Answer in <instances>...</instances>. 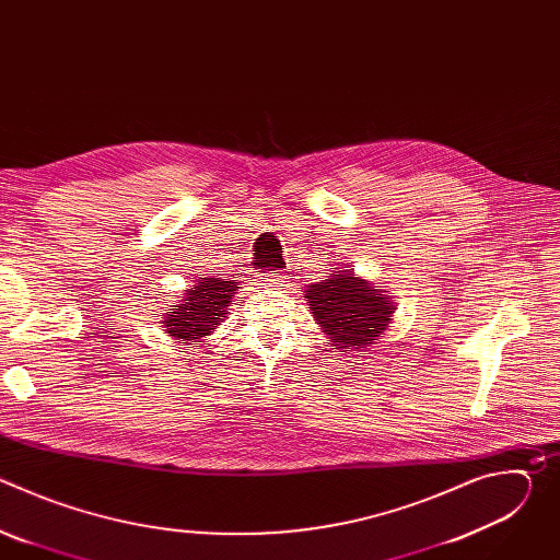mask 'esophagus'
Segmentation results:
<instances>
[{"label": "esophagus", "mask_w": 560, "mask_h": 560, "mask_svg": "<svg viewBox=\"0 0 560 560\" xmlns=\"http://www.w3.org/2000/svg\"><path fill=\"white\" fill-rule=\"evenodd\" d=\"M283 281H285V277L279 270H268V272L259 275V285H266V288H277Z\"/></svg>", "instance_id": "esophagus-1"}]
</instances>
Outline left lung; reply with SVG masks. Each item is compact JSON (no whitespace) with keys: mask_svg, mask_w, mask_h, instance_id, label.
Instances as JSON below:
<instances>
[{"mask_svg":"<svg viewBox=\"0 0 560 560\" xmlns=\"http://www.w3.org/2000/svg\"><path fill=\"white\" fill-rule=\"evenodd\" d=\"M305 299L316 322L337 346L335 350L368 348L387 328L394 312L381 290L346 270L307 285Z\"/></svg>","mask_w":560,"mask_h":560,"instance_id":"8db88e82","label":"left lung"}]
</instances>
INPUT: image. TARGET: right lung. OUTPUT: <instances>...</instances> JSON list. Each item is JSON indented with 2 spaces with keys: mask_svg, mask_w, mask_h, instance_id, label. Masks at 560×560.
I'll return each mask as SVG.
<instances>
[{
  "mask_svg": "<svg viewBox=\"0 0 560 560\" xmlns=\"http://www.w3.org/2000/svg\"><path fill=\"white\" fill-rule=\"evenodd\" d=\"M234 290L236 281L201 277L195 288L186 290L179 305H173V312L164 316L166 332L190 343L201 341L225 318Z\"/></svg>",
  "mask_w": 560,
  "mask_h": 560,
  "instance_id": "add662e5",
  "label": "right lung"
}]
</instances>
